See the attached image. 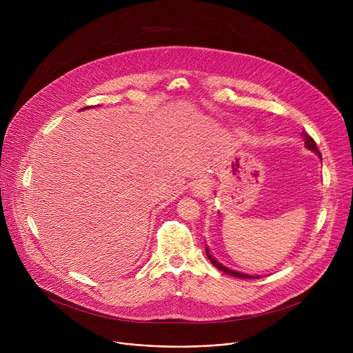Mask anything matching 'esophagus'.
Returning a JSON list of instances; mask_svg holds the SVG:
<instances>
[{
  "label": "esophagus",
  "instance_id": "1",
  "mask_svg": "<svg viewBox=\"0 0 353 353\" xmlns=\"http://www.w3.org/2000/svg\"><path fill=\"white\" fill-rule=\"evenodd\" d=\"M204 188H205V187H199L198 192H199V194H203V192H205V190H204Z\"/></svg>",
  "mask_w": 353,
  "mask_h": 353
}]
</instances>
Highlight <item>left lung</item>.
Returning a JSON list of instances; mask_svg holds the SVG:
<instances>
[{
	"label": "left lung",
	"instance_id": "left-lung-1",
	"mask_svg": "<svg viewBox=\"0 0 353 353\" xmlns=\"http://www.w3.org/2000/svg\"><path fill=\"white\" fill-rule=\"evenodd\" d=\"M303 137H305V145H306V148H309V149H312V150H314L316 154H319L320 155V150H319V148H317V145H316V141L309 135V134H306V132H303ZM321 157V155H320ZM207 256H208V259L211 260V263L218 268V270H221L222 272H225V274H228V275H232V276H236V278H243V279H253V278H260V276H251V275H247V274H241V272H236V271H232V270H229V268H226V267H223V265H221L211 254H210V250L207 248Z\"/></svg>",
	"mask_w": 353,
	"mask_h": 353
}]
</instances>
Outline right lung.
<instances>
[{"instance_id":"add662e5","label":"right lung","mask_w":353,"mask_h":353,"mask_svg":"<svg viewBox=\"0 0 353 353\" xmlns=\"http://www.w3.org/2000/svg\"><path fill=\"white\" fill-rule=\"evenodd\" d=\"M90 108H94V106H86V108H83V109H90Z\"/></svg>"}]
</instances>
